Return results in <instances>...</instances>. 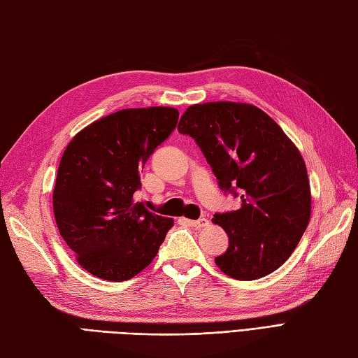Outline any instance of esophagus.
<instances>
[{
  "label": "esophagus",
  "mask_w": 358,
  "mask_h": 358,
  "mask_svg": "<svg viewBox=\"0 0 358 358\" xmlns=\"http://www.w3.org/2000/svg\"><path fill=\"white\" fill-rule=\"evenodd\" d=\"M187 224H189L193 229H200V228H205L208 224V219H199V220H189V219H182Z\"/></svg>",
  "instance_id": "34e87169"
}]
</instances>
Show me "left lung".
I'll list each match as a JSON object with an SVG mask.
<instances>
[{"mask_svg": "<svg viewBox=\"0 0 358 358\" xmlns=\"http://www.w3.org/2000/svg\"><path fill=\"white\" fill-rule=\"evenodd\" d=\"M196 139L219 184L238 188L241 206L215 214L229 246L215 257L223 273L252 281L275 272L298 246L311 215V191L298 147L275 120L249 103L189 106L178 124Z\"/></svg>", "mask_w": 358, "mask_h": 358, "instance_id": "obj_1", "label": "left lung"}]
</instances>
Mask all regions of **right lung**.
<instances>
[{"instance_id": "obj_1", "label": "right lung", "mask_w": 358, "mask_h": 358, "mask_svg": "<svg viewBox=\"0 0 358 358\" xmlns=\"http://www.w3.org/2000/svg\"><path fill=\"white\" fill-rule=\"evenodd\" d=\"M169 106L113 112L78 132L62 155L53 209L77 263L101 280L121 282L149 266L173 226L134 199L139 171L178 124Z\"/></svg>"}]
</instances>
